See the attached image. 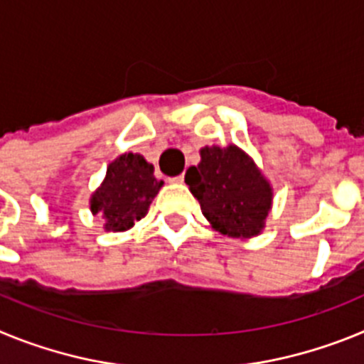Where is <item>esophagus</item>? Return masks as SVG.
Returning a JSON list of instances; mask_svg holds the SVG:
<instances>
[{
  "label": "esophagus",
  "mask_w": 364,
  "mask_h": 364,
  "mask_svg": "<svg viewBox=\"0 0 364 364\" xmlns=\"http://www.w3.org/2000/svg\"><path fill=\"white\" fill-rule=\"evenodd\" d=\"M171 182H175V184H184V175L175 176V178H171Z\"/></svg>",
  "instance_id": "esophagus-1"
}]
</instances>
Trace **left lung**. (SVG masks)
Returning a JSON list of instances; mask_svg holds the SVG:
<instances>
[{
    "label": "left lung",
    "mask_w": 364,
    "mask_h": 364,
    "mask_svg": "<svg viewBox=\"0 0 364 364\" xmlns=\"http://www.w3.org/2000/svg\"><path fill=\"white\" fill-rule=\"evenodd\" d=\"M186 184L211 228L222 235L250 239L264 228L272 210V186L237 146L202 147L200 164L186 171Z\"/></svg>",
    "instance_id": "obj_1"
}]
</instances>
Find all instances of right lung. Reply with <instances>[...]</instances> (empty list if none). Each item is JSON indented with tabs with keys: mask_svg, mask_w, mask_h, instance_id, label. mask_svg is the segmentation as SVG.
Instances as JSON below:
<instances>
[{
	"mask_svg": "<svg viewBox=\"0 0 364 364\" xmlns=\"http://www.w3.org/2000/svg\"><path fill=\"white\" fill-rule=\"evenodd\" d=\"M153 173V164L146 162L142 154L125 153L109 164L104 182L91 197V211L105 218V230L125 231L146 217L164 186Z\"/></svg>",
	"mask_w": 364,
	"mask_h": 364,
	"instance_id": "add662e5",
	"label": "right lung"
}]
</instances>
